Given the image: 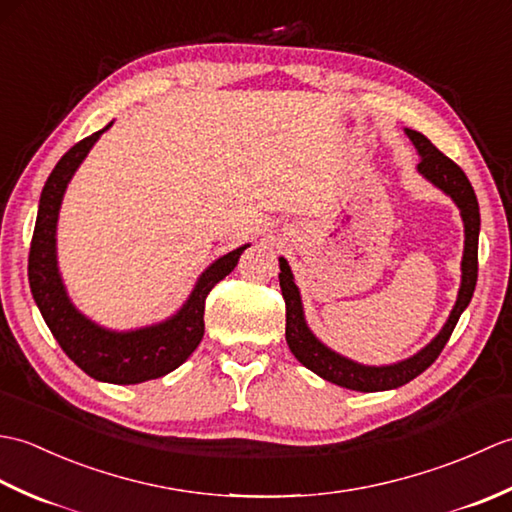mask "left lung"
Listing matches in <instances>:
<instances>
[{
    "label": "left lung",
    "mask_w": 512,
    "mask_h": 512,
    "mask_svg": "<svg viewBox=\"0 0 512 512\" xmlns=\"http://www.w3.org/2000/svg\"><path fill=\"white\" fill-rule=\"evenodd\" d=\"M411 143L416 145L420 162L418 171L429 182L436 184L449 198L458 204L462 222H464V257H462V286L458 292V301L449 314L447 323L440 330V334L433 339L427 347H422L418 354H413L405 361L394 363V365H383V367H372V365H361L354 363L350 358L332 352L328 345H323L317 336H314L308 328L306 317H303V306H301V295L299 288L295 286V277L290 273V266L284 257H279V286L281 295L286 301V341L290 352L295 354L297 361L308 367L310 372L317 376L330 380V383L354 389V391H385V389H396L400 385L409 383L416 376H420L424 369H427L440 352L444 345L451 339L453 328L458 325L460 314L466 310L471 303L473 290L477 284V237H480V204H477L475 191L471 187L466 173L455 165L451 158H447L442 151L431 143L427 136L420 132H413V129H405Z\"/></svg>",
    "instance_id": "8db88e82"
}]
</instances>
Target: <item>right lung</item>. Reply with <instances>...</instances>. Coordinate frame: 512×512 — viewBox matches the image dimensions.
<instances>
[{
    "label": "right lung",
    "instance_id": "obj_1",
    "mask_svg": "<svg viewBox=\"0 0 512 512\" xmlns=\"http://www.w3.org/2000/svg\"><path fill=\"white\" fill-rule=\"evenodd\" d=\"M110 127L112 123L105 129ZM105 129L79 140L70 151H65L43 184L35 233L30 242L28 281L52 336L85 374L103 383L136 385L173 372L193 354L204 336V301L217 281H222L237 266L239 255L248 244L231 250L206 268L184 306L167 321L132 332H112L83 317L72 306L59 275L57 220L65 187Z\"/></svg>",
    "mask_w": 512,
    "mask_h": 512
}]
</instances>
